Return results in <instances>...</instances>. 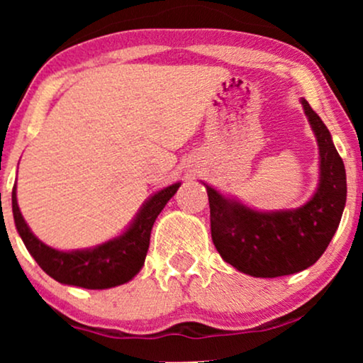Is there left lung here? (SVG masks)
<instances>
[{
  "label": "left lung",
  "mask_w": 363,
  "mask_h": 363,
  "mask_svg": "<svg viewBox=\"0 0 363 363\" xmlns=\"http://www.w3.org/2000/svg\"><path fill=\"white\" fill-rule=\"evenodd\" d=\"M319 148V180L312 196L292 210H256L201 182L210 201L211 240L220 256L252 277H279L311 267L339 228L347 200L344 162L309 102L301 99Z\"/></svg>",
  "instance_id": "1"
}]
</instances>
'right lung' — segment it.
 Listing matches in <instances>:
<instances>
[{"label":"right lung","instance_id":"1","mask_svg":"<svg viewBox=\"0 0 363 363\" xmlns=\"http://www.w3.org/2000/svg\"><path fill=\"white\" fill-rule=\"evenodd\" d=\"M180 186L182 182H177L152 193L121 235L92 247L56 250L39 240L28 226L19 210L14 183L11 195L14 225L29 255L52 279L84 289H111L132 281L140 272L153 223Z\"/></svg>","mask_w":363,"mask_h":363}]
</instances>
